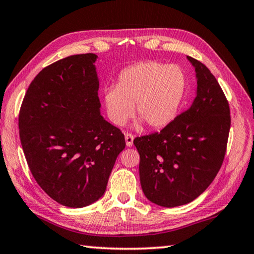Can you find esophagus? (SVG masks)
I'll use <instances>...</instances> for the list:
<instances>
[{
	"label": "esophagus",
	"instance_id": "34e87169",
	"mask_svg": "<svg viewBox=\"0 0 254 254\" xmlns=\"http://www.w3.org/2000/svg\"><path fill=\"white\" fill-rule=\"evenodd\" d=\"M125 141H126V145L127 146H131L133 145V141H134V136L131 134H125Z\"/></svg>",
	"mask_w": 254,
	"mask_h": 254
}]
</instances>
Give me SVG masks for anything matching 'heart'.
I'll return each mask as SVG.
<instances>
[{
  "label": "heart",
  "instance_id": "heart-1",
  "mask_svg": "<svg viewBox=\"0 0 254 254\" xmlns=\"http://www.w3.org/2000/svg\"><path fill=\"white\" fill-rule=\"evenodd\" d=\"M185 75L175 65L144 62L125 69L117 88L104 91L110 119L123 126L135 112L151 128L167 126L175 118L185 94Z\"/></svg>",
  "mask_w": 254,
  "mask_h": 254
}]
</instances>
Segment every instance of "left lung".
<instances>
[{"mask_svg":"<svg viewBox=\"0 0 254 254\" xmlns=\"http://www.w3.org/2000/svg\"><path fill=\"white\" fill-rule=\"evenodd\" d=\"M187 58L197 79L192 104L159 133L134 139L143 192L164 207L188 204L207 189L223 163L230 129L229 104L215 76Z\"/></svg>","mask_w":254,"mask_h":254,"instance_id":"obj_1","label":"left lung"}]
</instances>
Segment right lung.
I'll return each instance as SVG.
<instances>
[{"instance_id": "right-lung-1", "label": "right lung", "mask_w": 254, "mask_h": 254, "mask_svg": "<svg viewBox=\"0 0 254 254\" xmlns=\"http://www.w3.org/2000/svg\"><path fill=\"white\" fill-rule=\"evenodd\" d=\"M97 55H73L47 66L25 94L19 136L35 181L64 206L79 208L104 194L126 146L101 116Z\"/></svg>"}]
</instances>
